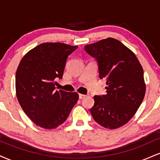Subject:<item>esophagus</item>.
I'll use <instances>...</instances> for the list:
<instances>
[{"mask_svg": "<svg viewBox=\"0 0 160 160\" xmlns=\"http://www.w3.org/2000/svg\"><path fill=\"white\" fill-rule=\"evenodd\" d=\"M86 95H82V94H79V98L80 99H82L83 98H85Z\"/></svg>", "mask_w": 160, "mask_h": 160, "instance_id": "1", "label": "esophagus"}]
</instances>
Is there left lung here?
Instances as JSON below:
<instances>
[{
  "label": "left lung",
  "instance_id": "obj_1",
  "mask_svg": "<svg viewBox=\"0 0 160 160\" xmlns=\"http://www.w3.org/2000/svg\"><path fill=\"white\" fill-rule=\"evenodd\" d=\"M84 49L96 59L99 78L107 84V94L94 96L91 114L104 128L120 127L132 118L144 98L142 66L132 51L114 38L86 45Z\"/></svg>",
  "mask_w": 160,
  "mask_h": 160
}]
</instances>
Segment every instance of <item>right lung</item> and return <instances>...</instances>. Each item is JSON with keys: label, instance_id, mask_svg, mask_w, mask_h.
<instances>
[{"label": "right lung", "instance_id": "obj_1", "mask_svg": "<svg viewBox=\"0 0 160 160\" xmlns=\"http://www.w3.org/2000/svg\"><path fill=\"white\" fill-rule=\"evenodd\" d=\"M78 48L62 43H43L22 58L16 74V96L26 115L37 126L57 128L67 120L78 101L77 92L56 90L66 60Z\"/></svg>", "mask_w": 160, "mask_h": 160}]
</instances>
